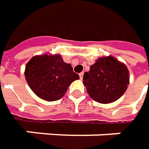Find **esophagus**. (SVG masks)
<instances>
[{
	"mask_svg": "<svg viewBox=\"0 0 149 149\" xmlns=\"http://www.w3.org/2000/svg\"><path fill=\"white\" fill-rule=\"evenodd\" d=\"M83 75H84V72H81V73L79 74V78H80V79H83Z\"/></svg>",
	"mask_w": 149,
	"mask_h": 149,
	"instance_id": "1",
	"label": "esophagus"
}]
</instances>
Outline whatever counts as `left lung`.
I'll return each mask as SVG.
<instances>
[{"label": "left lung", "instance_id": "8db88e82", "mask_svg": "<svg viewBox=\"0 0 149 149\" xmlns=\"http://www.w3.org/2000/svg\"><path fill=\"white\" fill-rule=\"evenodd\" d=\"M126 65L112 56L100 58L83 76V83L93 100L109 104L118 100L129 84Z\"/></svg>", "mask_w": 149, "mask_h": 149}]
</instances>
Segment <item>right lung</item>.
I'll return each mask as SVG.
<instances>
[{"mask_svg": "<svg viewBox=\"0 0 149 149\" xmlns=\"http://www.w3.org/2000/svg\"><path fill=\"white\" fill-rule=\"evenodd\" d=\"M25 76L31 90L42 100L55 101L61 99L70 84L79 79L73 68L60 54L37 55L26 65Z\"/></svg>", "mask_w": 149, "mask_h": 149, "instance_id": "1", "label": "right lung"}]
</instances>
